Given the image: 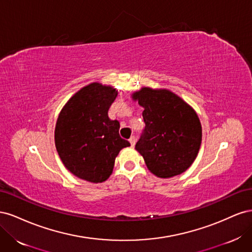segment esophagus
<instances>
[{"label": "esophagus", "instance_id": "esophagus-1", "mask_svg": "<svg viewBox=\"0 0 252 252\" xmlns=\"http://www.w3.org/2000/svg\"><path fill=\"white\" fill-rule=\"evenodd\" d=\"M129 142H130V145H131V147H133L134 145H135V138L134 136H131L130 139H129Z\"/></svg>", "mask_w": 252, "mask_h": 252}]
</instances>
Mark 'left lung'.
I'll return each instance as SVG.
<instances>
[{"label":"left lung","mask_w":252,"mask_h":252,"mask_svg":"<svg viewBox=\"0 0 252 252\" xmlns=\"http://www.w3.org/2000/svg\"><path fill=\"white\" fill-rule=\"evenodd\" d=\"M132 98L144 108L145 129L135 149L158 178L186 171L199 154L202 126L196 112L167 89L143 87Z\"/></svg>","instance_id":"8db88e82"}]
</instances>
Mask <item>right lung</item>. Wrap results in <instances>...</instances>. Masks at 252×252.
<instances>
[{
  "label": "right lung",
  "mask_w": 252,
  "mask_h": 252,
  "mask_svg": "<svg viewBox=\"0 0 252 252\" xmlns=\"http://www.w3.org/2000/svg\"><path fill=\"white\" fill-rule=\"evenodd\" d=\"M117 95L113 87L91 83L71 96L59 114L57 151L66 168L82 180H107L120 150L130 146L119 134V121L108 118Z\"/></svg>",
  "instance_id": "right-lung-1"
}]
</instances>
